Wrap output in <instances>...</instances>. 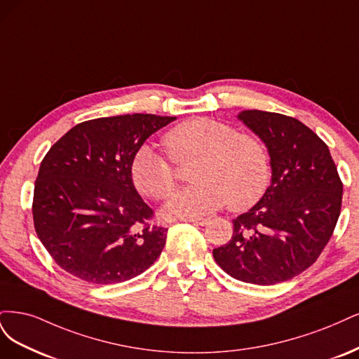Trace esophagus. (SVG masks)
Listing matches in <instances>:
<instances>
[{"mask_svg":"<svg viewBox=\"0 0 359 359\" xmlns=\"http://www.w3.org/2000/svg\"><path fill=\"white\" fill-rule=\"evenodd\" d=\"M187 221H188L189 224L200 225V226H203V225H205L207 222H209L205 217H189V219H187Z\"/></svg>","mask_w":359,"mask_h":359,"instance_id":"esophagus-1","label":"esophagus"}]
</instances>
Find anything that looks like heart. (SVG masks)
Here are the masks:
<instances>
[{"instance_id": "b5f03b06", "label": "heart", "mask_w": 359, "mask_h": 359, "mask_svg": "<svg viewBox=\"0 0 359 359\" xmlns=\"http://www.w3.org/2000/svg\"><path fill=\"white\" fill-rule=\"evenodd\" d=\"M165 144L172 159L198 156L191 180L195 184L171 195L163 207L168 219H189L212 213L228 203L231 210H246L267 191L271 164L259 138L238 134L234 126L210 118H192L171 128ZM134 188L161 200L175 188V171L158 150L143 144L130 163Z\"/></svg>"}]
</instances>
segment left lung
I'll list each match as a JSON object with an SVG mask.
<instances>
[{
	"label": "left lung",
	"mask_w": 359,
	"mask_h": 359,
	"mask_svg": "<svg viewBox=\"0 0 359 359\" xmlns=\"http://www.w3.org/2000/svg\"><path fill=\"white\" fill-rule=\"evenodd\" d=\"M237 119L267 147L271 183L233 219V237L213 249L224 271L255 285L286 282L313 264L337 224L343 183L328 146L295 118L243 110Z\"/></svg>",
	"instance_id": "8db88e82"
}]
</instances>
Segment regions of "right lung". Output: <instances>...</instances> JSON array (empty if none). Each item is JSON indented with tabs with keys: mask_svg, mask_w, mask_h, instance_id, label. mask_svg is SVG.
I'll list each match as a JSON object with an SVG mask.
<instances>
[{
	"mask_svg": "<svg viewBox=\"0 0 359 359\" xmlns=\"http://www.w3.org/2000/svg\"><path fill=\"white\" fill-rule=\"evenodd\" d=\"M175 116L122 114L79 123L46 154L34 187V226L62 270L97 285L126 282L163 252L167 228L130 179L135 150Z\"/></svg>",
	"mask_w": 359,
	"mask_h": 359,
	"instance_id": "1",
	"label": "right lung"
}]
</instances>
